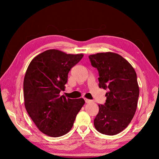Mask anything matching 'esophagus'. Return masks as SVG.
<instances>
[{"label": "esophagus", "mask_w": 159, "mask_h": 159, "mask_svg": "<svg viewBox=\"0 0 159 159\" xmlns=\"http://www.w3.org/2000/svg\"><path fill=\"white\" fill-rule=\"evenodd\" d=\"M84 99H85V102H86V103H89V102H93L92 100H89V99H87V98H84Z\"/></svg>", "instance_id": "34e87169"}]
</instances>
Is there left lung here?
Segmentation results:
<instances>
[{
	"label": "left lung",
	"mask_w": 159,
	"mask_h": 159,
	"mask_svg": "<svg viewBox=\"0 0 159 159\" xmlns=\"http://www.w3.org/2000/svg\"><path fill=\"white\" fill-rule=\"evenodd\" d=\"M99 73V87L108 89L106 102L99 104L93 121L99 133L115 135L124 130L136 112L139 88L137 74L127 60L117 53L100 52L89 56Z\"/></svg>",
	"instance_id": "obj_1"
}]
</instances>
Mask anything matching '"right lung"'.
<instances>
[{"instance_id": "obj_1", "label": "right lung", "mask_w": 159, "mask_h": 159, "mask_svg": "<svg viewBox=\"0 0 159 159\" xmlns=\"http://www.w3.org/2000/svg\"><path fill=\"white\" fill-rule=\"evenodd\" d=\"M83 57V54L50 49L34 57L26 70L25 106L36 126L46 135L58 137L68 133L85 104L83 98L60 96L61 91L65 90L70 70Z\"/></svg>"}]
</instances>
